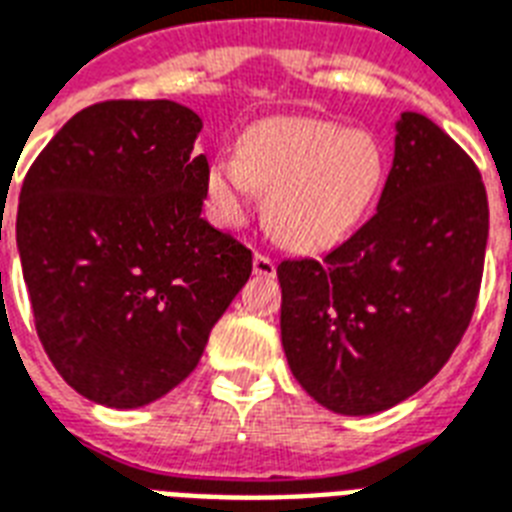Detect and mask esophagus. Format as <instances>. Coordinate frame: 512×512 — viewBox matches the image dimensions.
Segmentation results:
<instances>
[{
  "label": "esophagus",
  "mask_w": 512,
  "mask_h": 512,
  "mask_svg": "<svg viewBox=\"0 0 512 512\" xmlns=\"http://www.w3.org/2000/svg\"><path fill=\"white\" fill-rule=\"evenodd\" d=\"M253 275L275 277L277 275V264L269 259V256H264V253H256V256H253Z\"/></svg>",
  "instance_id": "1"
}]
</instances>
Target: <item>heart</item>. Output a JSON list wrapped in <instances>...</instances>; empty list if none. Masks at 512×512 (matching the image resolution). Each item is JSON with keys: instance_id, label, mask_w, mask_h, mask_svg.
<instances>
[{"instance_id": "1", "label": "heart", "mask_w": 512, "mask_h": 512, "mask_svg": "<svg viewBox=\"0 0 512 512\" xmlns=\"http://www.w3.org/2000/svg\"><path fill=\"white\" fill-rule=\"evenodd\" d=\"M386 147L367 129L325 118H269L240 137L237 158L208 169L216 222L235 227L253 187L267 195L269 230L293 251H327L357 230L386 182Z\"/></svg>"}]
</instances>
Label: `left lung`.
Masks as SVG:
<instances>
[{
    "instance_id": "8db88e82",
    "label": "left lung",
    "mask_w": 512,
    "mask_h": 512,
    "mask_svg": "<svg viewBox=\"0 0 512 512\" xmlns=\"http://www.w3.org/2000/svg\"><path fill=\"white\" fill-rule=\"evenodd\" d=\"M489 203L476 163L420 113L396 121L378 211L322 261H282L290 372L338 415L391 410L444 367L476 309Z\"/></svg>"
}]
</instances>
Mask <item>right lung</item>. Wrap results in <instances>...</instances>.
<instances>
[{"mask_svg": "<svg viewBox=\"0 0 512 512\" xmlns=\"http://www.w3.org/2000/svg\"><path fill=\"white\" fill-rule=\"evenodd\" d=\"M200 129L179 102H97L23 179L15 240L36 333L89 402L137 410L169 394L251 277V251L200 216Z\"/></svg>", "mask_w": 512, "mask_h": 512, "instance_id": "1", "label": "right lung"}]
</instances>
